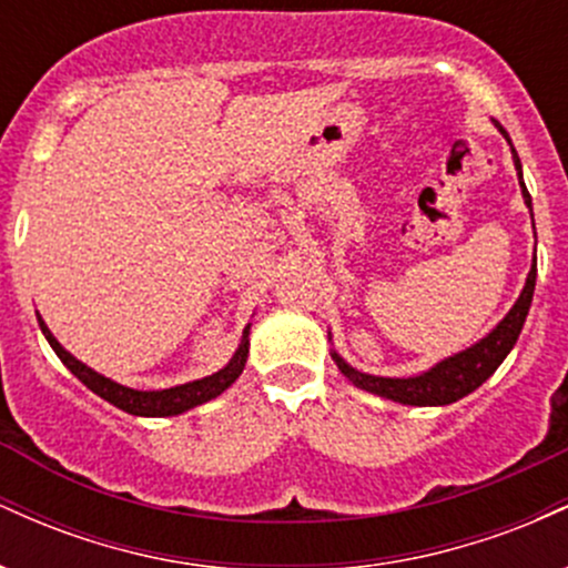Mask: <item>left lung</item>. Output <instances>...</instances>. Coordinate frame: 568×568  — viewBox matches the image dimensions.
<instances>
[{"instance_id": "8db88e82", "label": "left lung", "mask_w": 568, "mask_h": 568, "mask_svg": "<svg viewBox=\"0 0 568 568\" xmlns=\"http://www.w3.org/2000/svg\"><path fill=\"white\" fill-rule=\"evenodd\" d=\"M501 133H505V130H501ZM513 160L520 175V160L518 154H515V149H513ZM520 186H524V175H520ZM524 200L526 205L531 207V194L526 186H524ZM534 283H537V262H534L529 277H526L524 291H520L518 302H515L513 310L505 315V321H501L486 338H480L478 344H473L470 349L459 352V355L454 357H446V361L438 363V366L429 368L427 374L408 376V379H387V376L361 374V371L347 366V363H344L334 352L336 366L352 384H355V387L368 389V393L374 395L389 397V400L395 403H406V406H448V403H456L459 397L470 395L473 389H478L480 384H484L488 376L499 368V363L505 361L507 352L513 349V344L518 342L520 328H524L526 315H529Z\"/></svg>"}]
</instances>
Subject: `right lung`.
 <instances>
[{"instance_id": "obj_1", "label": "right lung", "mask_w": 568, "mask_h": 568, "mask_svg": "<svg viewBox=\"0 0 568 568\" xmlns=\"http://www.w3.org/2000/svg\"><path fill=\"white\" fill-rule=\"evenodd\" d=\"M39 321V328H42L44 338L50 342V347L55 349V355L61 357L63 366H67L71 374L80 379L84 387L93 389L95 395H101L103 400H109L112 406L128 410V414H135V416H173V414H184V410L200 406V403H207L211 397H216L224 393L230 384L237 379L240 374H243L245 368V357H247V328L243 331V342H240L237 352H234V357L230 363H226L224 368L216 371L213 376H205V379H197V382H189V384H181V387H171V389H158V393H141V389H130V387H122V384H116L112 379H106V376L95 374L93 368H88L84 363L77 361L74 355H69L67 349L61 347V344L55 342V336L50 334V328L44 325L42 317L37 315Z\"/></svg>"}]
</instances>
